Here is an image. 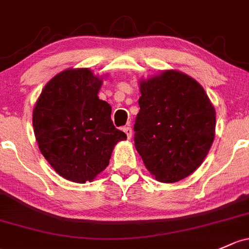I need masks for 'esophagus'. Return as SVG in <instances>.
Instances as JSON below:
<instances>
[{
    "instance_id": "34e87169",
    "label": "esophagus",
    "mask_w": 249,
    "mask_h": 249,
    "mask_svg": "<svg viewBox=\"0 0 249 249\" xmlns=\"http://www.w3.org/2000/svg\"><path fill=\"white\" fill-rule=\"evenodd\" d=\"M124 132L125 133V135H127V138L128 139H130V138H132V128H130V127H124Z\"/></svg>"
}]
</instances>
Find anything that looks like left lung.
<instances>
[{"label": "left lung", "mask_w": 249, "mask_h": 249, "mask_svg": "<svg viewBox=\"0 0 249 249\" xmlns=\"http://www.w3.org/2000/svg\"><path fill=\"white\" fill-rule=\"evenodd\" d=\"M134 143L147 170L161 183L191 175L215 138L216 114L199 83L178 71L140 82Z\"/></svg>", "instance_id": "left-lung-1"}]
</instances>
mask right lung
I'll return each mask as SVG.
<instances>
[{
    "mask_svg": "<svg viewBox=\"0 0 249 249\" xmlns=\"http://www.w3.org/2000/svg\"><path fill=\"white\" fill-rule=\"evenodd\" d=\"M102 81L89 69H69L45 85L33 111L40 152L61 177L91 181L108 166L114 146L127 135L98 98Z\"/></svg>",
    "mask_w": 249,
    "mask_h": 249,
    "instance_id": "add662e5",
    "label": "right lung"
}]
</instances>
